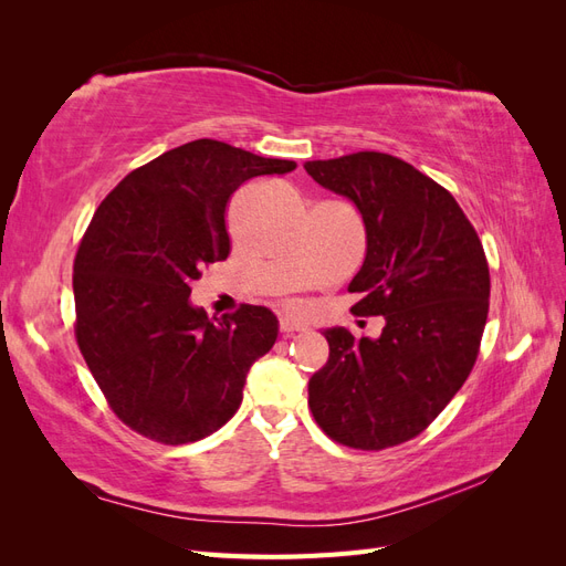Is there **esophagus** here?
I'll list each match as a JSON object with an SVG mask.
<instances>
[{
	"instance_id": "obj_1",
	"label": "esophagus",
	"mask_w": 566,
	"mask_h": 566,
	"mask_svg": "<svg viewBox=\"0 0 566 566\" xmlns=\"http://www.w3.org/2000/svg\"><path fill=\"white\" fill-rule=\"evenodd\" d=\"M279 328L283 335H293V333H300V331H306V323L300 321V318H293V316H283L279 321Z\"/></svg>"
}]
</instances>
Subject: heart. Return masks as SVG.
<instances>
[{
    "label": "heart",
    "mask_w": 566,
    "mask_h": 566,
    "mask_svg": "<svg viewBox=\"0 0 566 566\" xmlns=\"http://www.w3.org/2000/svg\"><path fill=\"white\" fill-rule=\"evenodd\" d=\"M290 304H293V306H300V302H290Z\"/></svg>",
    "instance_id": "1"
}]
</instances>
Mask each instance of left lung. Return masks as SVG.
<instances>
[{
    "label": "left lung",
    "mask_w": 566,
    "mask_h": 566,
    "mask_svg": "<svg viewBox=\"0 0 566 566\" xmlns=\"http://www.w3.org/2000/svg\"><path fill=\"white\" fill-rule=\"evenodd\" d=\"M304 169L361 212L368 248L352 312L385 316L378 339L323 331L331 356L312 375L310 408L342 447H399L430 427L476 361L491 293L482 241L447 188L387 153Z\"/></svg>",
    "instance_id": "1"
}]
</instances>
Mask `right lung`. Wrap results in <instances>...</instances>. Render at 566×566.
Wrapping results in <instances>:
<instances>
[{
	"label": "right lung",
	"mask_w": 566,
	"mask_h": 566,
	"mask_svg": "<svg viewBox=\"0 0 566 566\" xmlns=\"http://www.w3.org/2000/svg\"><path fill=\"white\" fill-rule=\"evenodd\" d=\"M295 167L198 139L136 167L98 205L73 266L75 337L129 430L179 447L210 437L241 406L279 321L254 304L210 318L188 295L202 266L229 256L235 188Z\"/></svg>",
	"instance_id": "add662e5"
}]
</instances>
